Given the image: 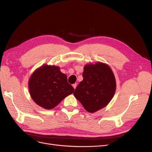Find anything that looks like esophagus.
<instances>
[{
    "label": "esophagus",
    "mask_w": 152,
    "mask_h": 152,
    "mask_svg": "<svg viewBox=\"0 0 152 152\" xmlns=\"http://www.w3.org/2000/svg\"><path fill=\"white\" fill-rule=\"evenodd\" d=\"M73 88H74L75 89V88L77 87V84H73Z\"/></svg>",
    "instance_id": "esophagus-1"
}]
</instances>
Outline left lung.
<instances>
[{"label": "left lung", "mask_w": 152, "mask_h": 152, "mask_svg": "<svg viewBox=\"0 0 152 152\" xmlns=\"http://www.w3.org/2000/svg\"><path fill=\"white\" fill-rule=\"evenodd\" d=\"M83 80L73 93L75 97L89 113L105 107L116 90L115 77L107 64L97 62L86 64L82 73Z\"/></svg>", "instance_id": "left-lung-1"}]
</instances>
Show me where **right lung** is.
Instances as JSON below:
<instances>
[{"mask_svg":"<svg viewBox=\"0 0 152 152\" xmlns=\"http://www.w3.org/2000/svg\"><path fill=\"white\" fill-rule=\"evenodd\" d=\"M28 89L34 102L46 110L56 107L75 90L59 66L48 65H43L32 73Z\"/></svg>","mask_w":152,"mask_h":152,"instance_id":"add662e5","label":"right lung"}]
</instances>
